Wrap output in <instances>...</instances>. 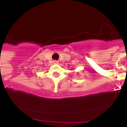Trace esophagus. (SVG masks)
<instances>
[{"label":"esophagus","instance_id":"1","mask_svg":"<svg viewBox=\"0 0 127 127\" xmlns=\"http://www.w3.org/2000/svg\"><path fill=\"white\" fill-rule=\"evenodd\" d=\"M59 63V62L58 61H56V60H55V61H53V63L54 64H58Z\"/></svg>","mask_w":127,"mask_h":127}]
</instances>
